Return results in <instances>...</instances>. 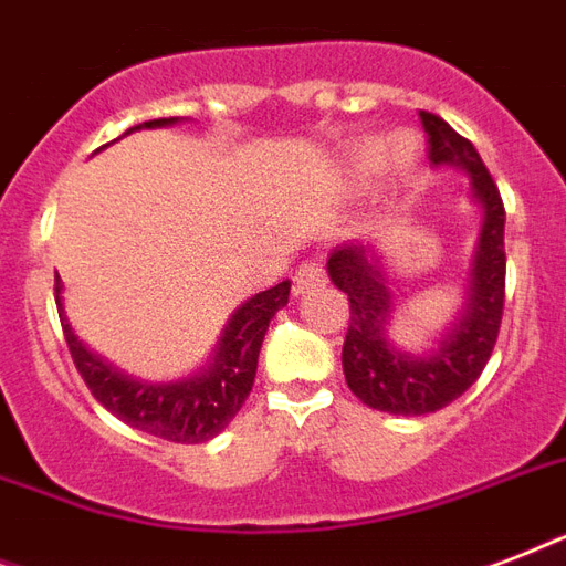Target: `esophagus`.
<instances>
[{
	"instance_id": "1",
	"label": "esophagus",
	"mask_w": 566,
	"mask_h": 566,
	"mask_svg": "<svg viewBox=\"0 0 566 566\" xmlns=\"http://www.w3.org/2000/svg\"><path fill=\"white\" fill-rule=\"evenodd\" d=\"M323 284H326V270H323V264H317V261L302 264L300 270H296V275H293V293H296V296L314 291V287H323Z\"/></svg>"
}]
</instances>
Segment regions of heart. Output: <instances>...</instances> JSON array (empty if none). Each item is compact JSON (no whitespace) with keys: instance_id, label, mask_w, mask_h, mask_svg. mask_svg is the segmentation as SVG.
Returning a JSON list of instances; mask_svg holds the SVG:
<instances>
[{"instance_id":"1","label":"heart","mask_w":566,"mask_h":566,"mask_svg":"<svg viewBox=\"0 0 566 566\" xmlns=\"http://www.w3.org/2000/svg\"><path fill=\"white\" fill-rule=\"evenodd\" d=\"M422 161V144L417 132L399 128L387 137H364L346 153L337 179L344 188H364L378 170L390 179H411Z\"/></svg>"}]
</instances>
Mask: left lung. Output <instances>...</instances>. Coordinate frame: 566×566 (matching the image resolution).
<instances>
[{"label": "left lung", "mask_w": 566, "mask_h": 566, "mask_svg": "<svg viewBox=\"0 0 566 566\" xmlns=\"http://www.w3.org/2000/svg\"><path fill=\"white\" fill-rule=\"evenodd\" d=\"M429 135V161L467 176L470 202L479 208V234L467 264L464 296L455 319L422 353H408L390 337L399 287L385 252L373 240L332 249L328 279L349 296L344 340L346 385L376 411L420 417L447 408L482 376L500 335L505 305V208L491 172L470 140L434 114H420Z\"/></svg>", "instance_id": "obj_1"}]
</instances>
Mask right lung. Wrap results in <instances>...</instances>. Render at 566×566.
Here are the masks:
<instances>
[{
  "label": "right lung",
  "mask_w": 566,
  "mask_h": 566,
  "mask_svg": "<svg viewBox=\"0 0 566 566\" xmlns=\"http://www.w3.org/2000/svg\"><path fill=\"white\" fill-rule=\"evenodd\" d=\"M176 123H181V117L149 119V123L128 128L126 135L140 128L176 126ZM61 293H64V284L57 279L55 302L66 346L91 394L132 429L172 440V443H205L217 438L247 402L252 381H255L258 353L264 344L266 326L275 317V311L287 305L291 282L249 296L229 317L208 361L172 381H144V378L128 376L105 361L102 355L87 349V344L78 340L75 328L70 326Z\"/></svg>",
  "instance_id": "1"
}]
</instances>
